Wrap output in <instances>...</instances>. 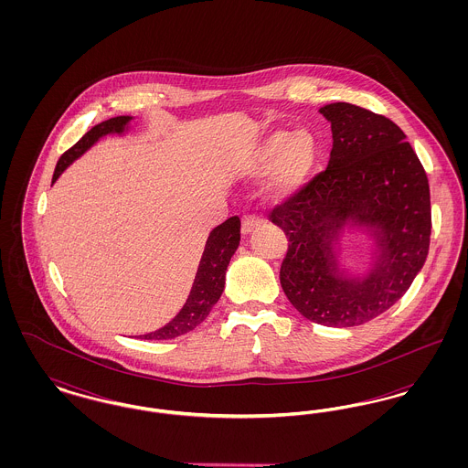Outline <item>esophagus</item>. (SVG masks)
Instances as JSON below:
<instances>
[{"instance_id": "obj_1", "label": "esophagus", "mask_w": 468, "mask_h": 468, "mask_svg": "<svg viewBox=\"0 0 468 468\" xmlns=\"http://www.w3.org/2000/svg\"><path fill=\"white\" fill-rule=\"evenodd\" d=\"M261 224V219L260 218H256V216H244L242 218V233L244 235H249L256 226H260Z\"/></svg>"}]
</instances>
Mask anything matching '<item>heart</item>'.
<instances>
[{"instance_id": "b5f03b06", "label": "heart", "mask_w": 468, "mask_h": 468, "mask_svg": "<svg viewBox=\"0 0 468 468\" xmlns=\"http://www.w3.org/2000/svg\"><path fill=\"white\" fill-rule=\"evenodd\" d=\"M317 140L307 128L270 130L260 134L237 161L240 177H261V195L271 201L290 200L311 177Z\"/></svg>"}]
</instances>
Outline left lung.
Masks as SVG:
<instances>
[{"label":"left lung","mask_w":468,"mask_h":468,"mask_svg":"<svg viewBox=\"0 0 468 468\" xmlns=\"http://www.w3.org/2000/svg\"><path fill=\"white\" fill-rule=\"evenodd\" d=\"M319 112L332 124L324 172L270 219L288 237L281 286L312 323L357 326L395 305L423 268L430 233V186L405 133L384 115L351 103ZM346 230L373 240V258L355 271L339 258Z\"/></svg>","instance_id":"1"}]
</instances>
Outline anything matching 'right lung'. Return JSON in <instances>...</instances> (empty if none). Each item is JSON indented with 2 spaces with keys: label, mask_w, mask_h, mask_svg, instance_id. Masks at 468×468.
Wrapping results in <instances>:
<instances>
[{
  "label": "right lung",
  "mask_w": 468,
  "mask_h": 468,
  "mask_svg": "<svg viewBox=\"0 0 468 468\" xmlns=\"http://www.w3.org/2000/svg\"><path fill=\"white\" fill-rule=\"evenodd\" d=\"M132 121H133L132 115H117L90 128V132L84 134L71 149H68L67 153L59 157L54 170L52 184L75 159L84 156L100 138H105L109 134L122 136L126 132H130ZM239 244H240V219L237 216L216 226L207 239L200 267L184 307L163 328L151 334L138 335V336L145 340H166V338H176L178 335L195 330L221 298L224 281H226V270Z\"/></svg>",
  "instance_id": "right-lung-1"
}]
</instances>
